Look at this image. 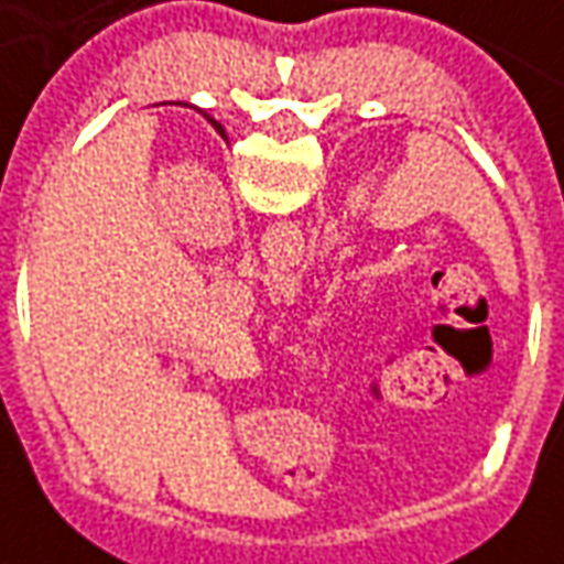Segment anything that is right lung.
<instances>
[{
  "label": "right lung",
  "instance_id": "right-lung-1",
  "mask_svg": "<svg viewBox=\"0 0 564 564\" xmlns=\"http://www.w3.org/2000/svg\"><path fill=\"white\" fill-rule=\"evenodd\" d=\"M209 123H212V127H215V130H221V123H215V121H212V118H209Z\"/></svg>",
  "mask_w": 564,
  "mask_h": 564
}]
</instances>
